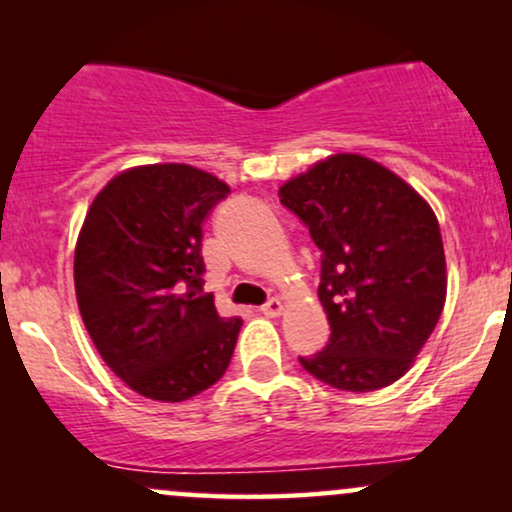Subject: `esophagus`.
<instances>
[{
    "label": "esophagus",
    "mask_w": 512,
    "mask_h": 512,
    "mask_svg": "<svg viewBox=\"0 0 512 512\" xmlns=\"http://www.w3.org/2000/svg\"><path fill=\"white\" fill-rule=\"evenodd\" d=\"M262 313L267 317H279L281 313H284V303H281L279 298H272V301L262 305Z\"/></svg>",
    "instance_id": "34e87169"
}]
</instances>
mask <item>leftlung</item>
<instances>
[{
    "instance_id": "8db88e82",
    "label": "left lung",
    "mask_w": 512,
    "mask_h": 512,
    "mask_svg": "<svg viewBox=\"0 0 512 512\" xmlns=\"http://www.w3.org/2000/svg\"><path fill=\"white\" fill-rule=\"evenodd\" d=\"M322 250L330 344L301 366L322 383L370 392L414 366L448 293L440 226L409 182L361 154H332L279 187Z\"/></svg>"
}]
</instances>
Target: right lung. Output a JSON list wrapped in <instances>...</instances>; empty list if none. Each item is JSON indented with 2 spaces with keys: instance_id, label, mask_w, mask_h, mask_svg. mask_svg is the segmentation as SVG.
Masks as SVG:
<instances>
[{
  "instance_id": "obj_1",
  "label": "right lung",
  "mask_w": 512,
  "mask_h": 512,
  "mask_svg": "<svg viewBox=\"0 0 512 512\" xmlns=\"http://www.w3.org/2000/svg\"><path fill=\"white\" fill-rule=\"evenodd\" d=\"M231 192L187 163L117 173L86 211L74 289L98 354L129 390L185 402L231 363L243 320L219 317L202 293V223Z\"/></svg>"
}]
</instances>
